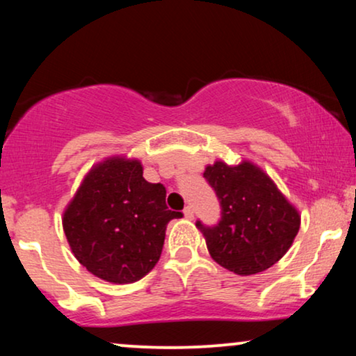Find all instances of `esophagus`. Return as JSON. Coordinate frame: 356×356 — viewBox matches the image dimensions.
Listing matches in <instances>:
<instances>
[{
	"label": "esophagus",
	"mask_w": 356,
	"mask_h": 356,
	"mask_svg": "<svg viewBox=\"0 0 356 356\" xmlns=\"http://www.w3.org/2000/svg\"><path fill=\"white\" fill-rule=\"evenodd\" d=\"M183 213H184V217L188 218V220H193V218H194V211H193V209L189 207V206H188V207H184Z\"/></svg>",
	"instance_id": "34e87169"
}]
</instances>
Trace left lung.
<instances>
[{"label":"left lung","mask_w":356,"mask_h":356,"mask_svg":"<svg viewBox=\"0 0 356 356\" xmlns=\"http://www.w3.org/2000/svg\"><path fill=\"white\" fill-rule=\"evenodd\" d=\"M204 178L220 202V220L196 227L212 259L233 274L252 275L274 266L300 230V213L257 165L243 160L207 165Z\"/></svg>","instance_id":"8db88e82"}]
</instances>
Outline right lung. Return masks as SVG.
I'll return each instance as SVG.
<instances>
[{"label":"right lung","instance_id":"add662e5","mask_svg":"<svg viewBox=\"0 0 356 356\" xmlns=\"http://www.w3.org/2000/svg\"><path fill=\"white\" fill-rule=\"evenodd\" d=\"M167 189L143 177L136 159L110 157L94 165L63 213L72 254L90 274L133 284L162 254L165 230L181 212L168 211Z\"/></svg>","mask_w":356,"mask_h":356}]
</instances>
